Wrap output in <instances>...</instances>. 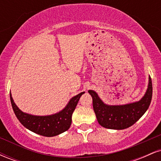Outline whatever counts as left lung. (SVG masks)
Wrapping results in <instances>:
<instances>
[{
	"mask_svg": "<svg viewBox=\"0 0 161 161\" xmlns=\"http://www.w3.org/2000/svg\"><path fill=\"white\" fill-rule=\"evenodd\" d=\"M93 101V109L101 126L110 129H124L136 123L149 108L152 98V82L149 76L148 86L145 95L136 102L124 105L104 104L97 94L88 90Z\"/></svg>",
	"mask_w": 161,
	"mask_h": 161,
	"instance_id": "8db88e82",
	"label": "left lung"
}]
</instances>
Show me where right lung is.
I'll list each match as a JSON object with an SVG mask.
<instances>
[{
    "instance_id": "1",
    "label": "right lung",
    "mask_w": 161,
    "mask_h": 161,
    "mask_svg": "<svg viewBox=\"0 0 161 161\" xmlns=\"http://www.w3.org/2000/svg\"><path fill=\"white\" fill-rule=\"evenodd\" d=\"M84 93V92H81L72 97L61 111L48 116H35L23 112L14 103L11 93H10V96L14 114L23 126L40 136L53 137L69 129L73 113L78 104L79 98Z\"/></svg>"
}]
</instances>
